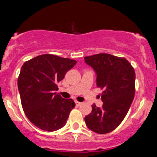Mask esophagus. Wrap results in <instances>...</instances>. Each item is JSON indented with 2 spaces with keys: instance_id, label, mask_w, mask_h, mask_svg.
I'll list each match as a JSON object with an SVG mask.
<instances>
[{
  "instance_id": "esophagus-1",
  "label": "esophagus",
  "mask_w": 157,
  "mask_h": 157,
  "mask_svg": "<svg viewBox=\"0 0 157 157\" xmlns=\"http://www.w3.org/2000/svg\"><path fill=\"white\" fill-rule=\"evenodd\" d=\"M75 104H76V106H80V105H81L82 103H81V102H78V101H75Z\"/></svg>"
}]
</instances>
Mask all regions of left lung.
Returning a JSON list of instances; mask_svg holds the SVG:
<instances>
[{"label": "left lung", "mask_w": 157, "mask_h": 157, "mask_svg": "<svg viewBox=\"0 0 157 157\" xmlns=\"http://www.w3.org/2000/svg\"><path fill=\"white\" fill-rule=\"evenodd\" d=\"M97 75V86L103 90L98 108L85 117L90 130L98 134H108L120 125L128 112L135 94V72L124 57L99 53L84 57Z\"/></svg>", "instance_id": "8db88e82"}]
</instances>
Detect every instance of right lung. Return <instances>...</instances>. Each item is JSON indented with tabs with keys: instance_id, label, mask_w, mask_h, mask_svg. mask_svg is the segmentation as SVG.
<instances>
[{
	"instance_id": "right-lung-1",
	"label": "right lung",
	"mask_w": 157,
	"mask_h": 157,
	"mask_svg": "<svg viewBox=\"0 0 157 157\" xmlns=\"http://www.w3.org/2000/svg\"><path fill=\"white\" fill-rule=\"evenodd\" d=\"M76 63L75 59L43 54L22 66L18 78L22 107L28 120L41 130L51 132L66 124L75 104L56 94V84Z\"/></svg>"
}]
</instances>
